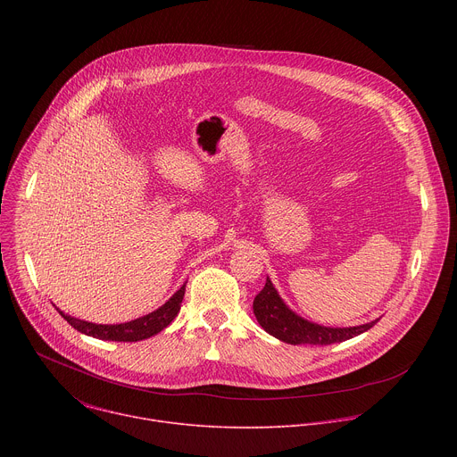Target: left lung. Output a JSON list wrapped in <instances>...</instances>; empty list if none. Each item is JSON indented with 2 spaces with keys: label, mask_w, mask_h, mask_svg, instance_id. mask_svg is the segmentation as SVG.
Wrapping results in <instances>:
<instances>
[{
  "label": "left lung",
  "mask_w": 457,
  "mask_h": 457,
  "mask_svg": "<svg viewBox=\"0 0 457 457\" xmlns=\"http://www.w3.org/2000/svg\"><path fill=\"white\" fill-rule=\"evenodd\" d=\"M253 312L266 333L291 345H298V344L329 345L337 342H345L369 331L378 321V320H372L369 323L354 325V328H325V325L309 321L300 314H296L282 300V296L275 289L270 277L266 280L264 289L260 291L253 300Z\"/></svg>",
  "instance_id": "1"
}]
</instances>
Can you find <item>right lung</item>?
<instances>
[{
  "mask_svg": "<svg viewBox=\"0 0 457 457\" xmlns=\"http://www.w3.org/2000/svg\"><path fill=\"white\" fill-rule=\"evenodd\" d=\"M184 291H186V284L173 293V296L162 303L159 309L139 316L132 321H124V323H92V321H85L79 318H74L71 314H64L62 311L61 316L67 320L74 329H78L79 333L87 335V337H94L99 340H110V342H139V340H146L157 333H161L164 328L171 323V320L177 316V312L180 311V303L184 298Z\"/></svg>",
  "mask_w": 457,
  "mask_h": 457,
  "instance_id": "right-lung-1",
  "label": "right lung"
}]
</instances>
